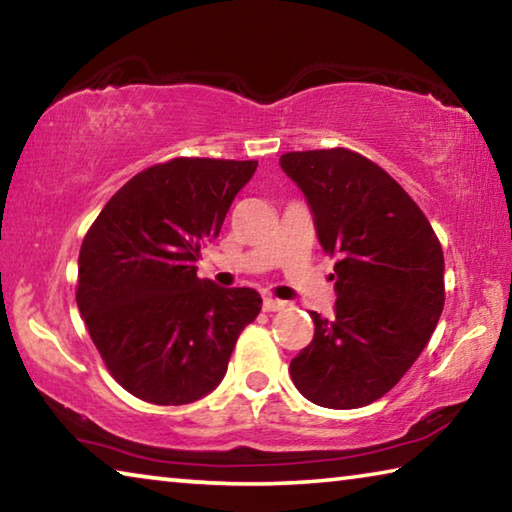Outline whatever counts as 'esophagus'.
Listing matches in <instances>:
<instances>
[{
	"mask_svg": "<svg viewBox=\"0 0 512 512\" xmlns=\"http://www.w3.org/2000/svg\"><path fill=\"white\" fill-rule=\"evenodd\" d=\"M284 307L282 300L277 298H264V311H280Z\"/></svg>",
	"mask_w": 512,
	"mask_h": 512,
	"instance_id": "1",
	"label": "esophagus"
}]
</instances>
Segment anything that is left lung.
<instances>
[{"mask_svg": "<svg viewBox=\"0 0 512 512\" xmlns=\"http://www.w3.org/2000/svg\"><path fill=\"white\" fill-rule=\"evenodd\" d=\"M280 167L334 255V316L314 318V341L291 359L309 402L359 409L404 377L445 305V257L427 216L388 173L348 149L284 153Z\"/></svg>", "mask_w": 512, "mask_h": 512, "instance_id": "8db88e82", "label": "left lung"}]
</instances>
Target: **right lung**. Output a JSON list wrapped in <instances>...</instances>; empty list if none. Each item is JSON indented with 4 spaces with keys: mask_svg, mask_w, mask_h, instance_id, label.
Here are the masks:
<instances>
[{
    "mask_svg": "<svg viewBox=\"0 0 512 512\" xmlns=\"http://www.w3.org/2000/svg\"><path fill=\"white\" fill-rule=\"evenodd\" d=\"M255 169V160L155 164L110 198L83 239L76 305L110 375L144 402L212 393L262 309L255 289L196 275L201 246L219 237Z\"/></svg>",
    "mask_w": 512,
    "mask_h": 512,
    "instance_id": "right-lung-1",
    "label": "right lung"
}]
</instances>
